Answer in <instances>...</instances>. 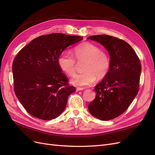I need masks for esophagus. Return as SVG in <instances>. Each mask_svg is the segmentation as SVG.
<instances>
[{"label":"esophagus","instance_id":"obj_1","mask_svg":"<svg viewBox=\"0 0 155 155\" xmlns=\"http://www.w3.org/2000/svg\"><path fill=\"white\" fill-rule=\"evenodd\" d=\"M84 89V88H80V87H78L76 88V91H83Z\"/></svg>","mask_w":155,"mask_h":155}]
</instances>
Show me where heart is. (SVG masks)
Wrapping results in <instances>:
<instances>
[{"mask_svg": "<svg viewBox=\"0 0 155 155\" xmlns=\"http://www.w3.org/2000/svg\"><path fill=\"white\" fill-rule=\"evenodd\" d=\"M74 55L79 62L86 61L84 64L83 73L75 75L71 83L76 87L91 85L96 81V77L103 78L109 73L111 62L109 55L103 52L95 45L85 43L77 46L74 50ZM59 67L69 76L76 73V61L73 55L63 51L59 56Z\"/></svg>", "mask_w": 155, "mask_h": 155, "instance_id": "obj_1", "label": "heart"}]
</instances>
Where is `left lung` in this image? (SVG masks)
I'll return each instance as SVG.
<instances>
[{
  "instance_id": "1",
  "label": "left lung",
  "mask_w": 155,
  "mask_h": 155,
  "mask_svg": "<svg viewBox=\"0 0 155 155\" xmlns=\"http://www.w3.org/2000/svg\"><path fill=\"white\" fill-rule=\"evenodd\" d=\"M87 39L104 46L111 62L109 73L96 85V96L89 104L88 110L97 119L110 120L123 114L137 96L141 64L134 50L124 40L107 35Z\"/></svg>"
}]
</instances>
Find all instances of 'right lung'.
Wrapping results in <instances>:
<instances>
[{
	"mask_svg": "<svg viewBox=\"0 0 155 155\" xmlns=\"http://www.w3.org/2000/svg\"><path fill=\"white\" fill-rule=\"evenodd\" d=\"M83 37L54 33L32 40L13 60L14 91L31 116L50 120L61 114L68 96L76 92L58 64L59 55Z\"/></svg>",
	"mask_w": 155,
	"mask_h": 155,
	"instance_id": "add662e5",
	"label": "right lung"
}]
</instances>
